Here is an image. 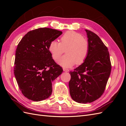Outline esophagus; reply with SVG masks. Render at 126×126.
I'll list each match as a JSON object with an SVG mask.
<instances>
[{"label":"esophagus","instance_id":"obj_1","mask_svg":"<svg viewBox=\"0 0 126 126\" xmlns=\"http://www.w3.org/2000/svg\"><path fill=\"white\" fill-rule=\"evenodd\" d=\"M63 70L64 71H65V72H68V71H69V69H66V68H63Z\"/></svg>","mask_w":126,"mask_h":126}]
</instances>
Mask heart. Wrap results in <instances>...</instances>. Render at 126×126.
Listing matches in <instances>:
<instances>
[{"label": "heart", "instance_id": "b5f03b06", "mask_svg": "<svg viewBox=\"0 0 126 126\" xmlns=\"http://www.w3.org/2000/svg\"><path fill=\"white\" fill-rule=\"evenodd\" d=\"M89 44L88 40L80 33L68 31L60 38V43L54 40L49 46V50L52 58L58 60L63 53L67 55L59 60V63L64 67L80 65L85 62L89 52Z\"/></svg>", "mask_w": 126, "mask_h": 126}]
</instances>
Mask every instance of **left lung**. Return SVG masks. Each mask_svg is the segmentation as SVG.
Wrapping results in <instances>:
<instances>
[{"instance_id":"obj_1","label":"left lung","mask_w":126,"mask_h":126,"mask_svg":"<svg viewBox=\"0 0 126 126\" xmlns=\"http://www.w3.org/2000/svg\"><path fill=\"white\" fill-rule=\"evenodd\" d=\"M89 44L88 56L69 74V91L78 103L92 102L104 93L111 70L108 48L96 33L86 29Z\"/></svg>"}]
</instances>
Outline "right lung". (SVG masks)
Here are the masks:
<instances>
[{"label":"right lung","mask_w":126,"mask_h":126,"mask_svg":"<svg viewBox=\"0 0 126 126\" xmlns=\"http://www.w3.org/2000/svg\"><path fill=\"white\" fill-rule=\"evenodd\" d=\"M62 33L51 28H38L26 34L17 46L14 75L22 94L29 100L39 101L50 97L52 82L63 71L49 50L51 42Z\"/></svg>","instance_id":"obj_1"}]
</instances>
